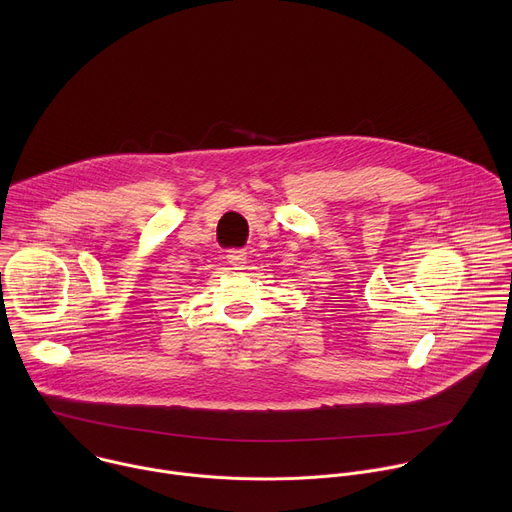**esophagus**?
Instances as JSON below:
<instances>
[{"mask_svg": "<svg viewBox=\"0 0 512 512\" xmlns=\"http://www.w3.org/2000/svg\"><path fill=\"white\" fill-rule=\"evenodd\" d=\"M229 263H231L235 269H243L245 263H247V251H245V249H235V251H231Z\"/></svg>", "mask_w": 512, "mask_h": 512, "instance_id": "34e87169", "label": "esophagus"}]
</instances>
